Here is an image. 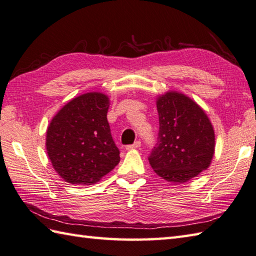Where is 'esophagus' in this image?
Segmentation results:
<instances>
[{
  "instance_id": "1",
  "label": "esophagus",
  "mask_w": 256,
  "mask_h": 256,
  "mask_svg": "<svg viewBox=\"0 0 256 256\" xmlns=\"http://www.w3.org/2000/svg\"><path fill=\"white\" fill-rule=\"evenodd\" d=\"M141 146V141H135L132 145H128L126 150H134V148H138Z\"/></svg>"
}]
</instances>
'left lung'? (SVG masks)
Instances as JSON below:
<instances>
[{"label":"left lung","instance_id":"left-lung-1","mask_svg":"<svg viewBox=\"0 0 256 256\" xmlns=\"http://www.w3.org/2000/svg\"><path fill=\"white\" fill-rule=\"evenodd\" d=\"M156 108L160 130L148 162L166 181L188 182L211 164L215 148L211 121L192 98L178 92L158 96Z\"/></svg>","mask_w":256,"mask_h":256}]
</instances>
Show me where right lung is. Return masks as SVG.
Instances as JSON below:
<instances>
[{"label": "right lung", "instance_id": "1", "mask_svg": "<svg viewBox=\"0 0 256 256\" xmlns=\"http://www.w3.org/2000/svg\"><path fill=\"white\" fill-rule=\"evenodd\" d=\"M106 95L91 92L71 100L52 118L46 151L55 171L71 184H94L116 166L120 151L108 122Z\"/></svg>", "mask_w": 256, "mask_h": 256}]
</instances>
